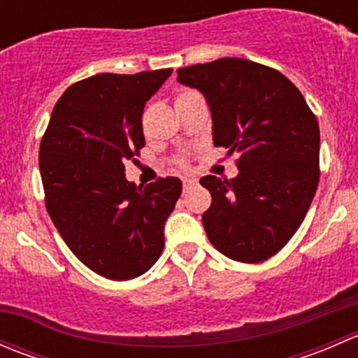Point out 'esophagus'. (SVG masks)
<instances>
[{"label": "esophagus", "mask_w": 358, "mask_h": 358, "mask_svg": "<svg viewBox=\"0 0 358 358\" xmlns=\"http://www.w3.org/2000/svg\"><path fill=\"white\" fill-rule=\"evenodd\" d=\"M197 185V182L194 178H183V192H189L194 187Z\"/></svg>", "instance_id": "34e87169"}]
</instances>
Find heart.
Masks as SVG:
<instances>
[{
	"instance_id": "1",
	"label": "heart",
	"mask_w": 358,
	"mask_h": 358,
	"mask_svg": "<svg viewBox=\"0 0 358 358\" xmlns=\"http://www.w3.org/2000/svg\"><path fill=\"white\" fill-rule=\"evenodd\" d=\"M192 95H196V92H189V90H183V92H180L178 95H176V103H180V102H183V100H187V99H190V96ZM178 164L182 166H187V159L185 157H178Z\"/></svg>"
}]
</instances>
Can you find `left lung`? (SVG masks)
I'll return each instance as SVG.
<instances>
[{
	"mask_svg": "<svg viewBox=\"0 0 358 358\" xmlns=\"http://www.w3.org/2000/svg\"><path fill=\"white\" fill-rule=\"evenodd\" d=\"M176 72L208 100L215 145L239 154L236 178H201L213 199L202 215L209 243L236 262H265L289 243L315 196V114L286 76L251 60L227 57Z\"/></svg>",
	"mask_w": 358,
	"mask_h": 358,
	"instance_id": "left-lung-1",
	"label": "left lung"
}]
</instances>
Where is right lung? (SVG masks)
<instances>
[{"label":"right lung","instance_id":"1","mask_svg":"<svg viewBox=\"0 0 358 358\" xmlns=\"http://www.w3.org/2000/svg\"><path fill=\"white\" fill-rule=\"evenodd\" d=\"M171 72H106L74 83L41 138L46 211L76 258L106 279H135L157 262L182 194L175 176L145 187L124 178V164L145 147V102Z\"/></svg>","mask_w":358,"mask_h":358}]
</instances>
